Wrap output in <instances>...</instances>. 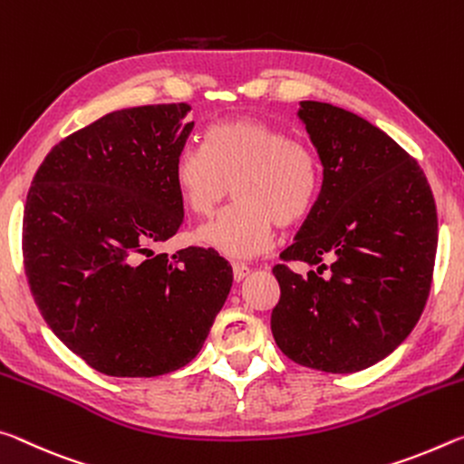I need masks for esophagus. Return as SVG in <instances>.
I'll use <instances>...</instances> for the list:
<instances>
[{
  "label": "esophagus",
  "instance_id": "esophagus-1",
  "mask_svg": "<svg viewBox=\"0 0 464 464\" xmlns=\"http://www.w3.org/2000/svg\"><path fill=\"white\" fill-rule=\"evenodd\" d=\"M232 273H234V279H237V282H242V279H245L248 273H250V269L246 267L245 263H234L232 265Z\"/></svg>",
  "mask_w": 464,
  "mask_h": 464
}]
</instances>
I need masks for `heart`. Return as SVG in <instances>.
<instances>
[{"label": "heart", "mask_w": 464, "mask_h": 464, "mask_svg": "<svg viewBox=\"0 0 464 464\" xmlns=\"http://www.w3.org/2000/svg\"><path fill=\"white\" fill-rule=\"evenodd\" d=\"M174 187L185 208L209 216L227 193L237 203L197 230V242L227 259L265 253L273 227H292L313 214L323 166L313 146L253 117L209 125L203 148L187 143L174 158Z\"/></svg>", "instance_id": "1"}]
</instances>
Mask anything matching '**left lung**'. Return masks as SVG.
<instances>
[{
    "label": "left lung",
    "mask_w": 464,
    "mask_h": 464,
    "mask_svg": "<svg viewBox=\"0 0 464 464\" xmlns=\"http://www.w3.org/2000/svg\"><path fill=\"white\" fill-rule=\"evenodd\" d=\"M300 106L323 187L273 267L282 294L271 333L300 366L349 374L386 358L420 321L434 276L436 203L420 164L381 129L326 102ZM292 260L322 267L302 278L285 265Z\"/></svg>",
    "instance_id": "1"
}]
</instances>
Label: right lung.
Segmentation results:
<instances>
[{
	"label": "right lung",
	"instance_id": "add662e5",
	"mask_svg": "<svg viewBox=\"0 0 464 464\" xmlns=\"http://www.w3.org/2000/svg\"><path fill=\"white\" fill-rule=\"evenodd\" d=\"M191 104L104 115L53 148L28 188L22 256L51 331L102 374L162 376L187 366L232 287L216 250L154 255L182 226L174 158Z\"/></svg>",
	"mask_w": 464,
	"mask_h": 464
}]
</instances>
